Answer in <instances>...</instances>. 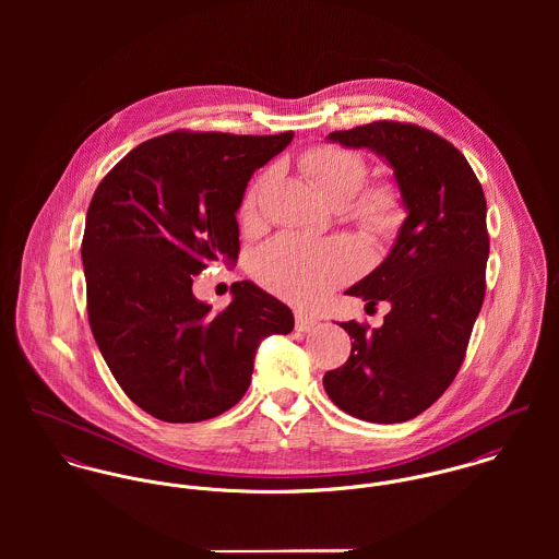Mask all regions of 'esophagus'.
<instances>
[{"label": "esophagus", "mask_w": 559, "mask_h": 559, "mask_svg": "<svg viewBox=\"0 0 559 559\" xmlns=\"http://www.w3.org/2000/svg\"><path fill=\"white\" fill-rule=\"evenodd\" d=\"M319 324V320L312 319V317H308V314H297L295 317V326H297V331H312L314 326Z\"/></svg>", "instance_id": "34e87169"}]
</instances>
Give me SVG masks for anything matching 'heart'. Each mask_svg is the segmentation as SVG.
<instances>
[{
    "mask_svg": "<svg viewBox=\"0 0 559 559\" xmlns=\"http://www.w3.org/2000/svg\"><path fill=\"white\" fill-rule=\"evenodd\" d=\"M299 167L333 206L348 202V217L370 235L388 237L404 219V200L399 185L372 182L364 155L342 146H314L299 159ZM273 171H264L245 193L242 217L258 211L262 191ZM361 266V251L350 240H308L282 235L269 240L253 258L255 277L277 297L297 306H317L331 290L350 280Z\"/></svg>",
    "mask_w": 559,
    "mask_h": 559,
    "instance_id": "b5f03b06",
    "label": "heart"
}]
</instances>
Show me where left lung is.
<instances>
[{"mask_svg":"<svg viewBox=\"0 0 559 559\" xmlns=\"http://www.w3.org/2000/svg\"><path fill=\"white\" fill-rule=\"evenodd\" d=\"M394 167L406 219L390 255L346 295L388 301L379 329L340 322L350 357L322 379L335 406L374 424L417 417L459 374L486 290V200L465 155L441 135L396 120L329 133Z\"/></svg>","mask_w":559,"mask_h":559,"instance_id":"obj_1","label":"left lung"}]
</instances>
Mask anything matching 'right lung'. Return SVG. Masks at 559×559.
I'll list each match as a JSON object with an SVG mask.
<instances>
[{
    "label": "right lung",
    "instance_id": "1",
    "mask_svg": "<svg viewBox=\"0 0 559 559\" xmlns=\"http://www.w3.org/2000/svg\"><path fill=\"white\" fill-rule=\"evenodd\" d=\"M293 131H171L118 160L85 215L81 260L92 335L122 392L153 417H217L247 392L258 344L290 333L288 306L251 282L213 314L193 275L239 258L237 211L251 174Z\"/></svg>",
    "mask_w": 559,
    "mask_h": 559
}]
</instances>
